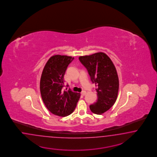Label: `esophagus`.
<instances>
[{
    "instance_id": "34e87169",
    "label": "esophagus",
    "mask_w": 157,
    "mask_h": 157,
    "mask_svg": "<svg viewBox=\"0 0 157 157\" xmlns=\"http://www.w3.org/2000/svg\"><path fill=\"white\" fill-rule=\"evenodd\" d=\"M86 94V92L85 91H82L81 92V95H85Z\"/></svg>"
}]
</instances>
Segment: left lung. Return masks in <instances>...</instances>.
<instances>
[{
    "label": "left lung",
    "instance_id": "1",
    "mask_svg": "<svg viewBox=\"0 0 157 157\" xmlns=\"http://www.w3.org/2000/svg\"><path fill=\"white\" fill-rule=\"evenodd\" d=\"M79 60L96 86L98 98L94 104L90 105L91 111L95 114H102L114 105L117 97L119 81L116 69L105 53L80 56Z\"/></svg>",
    "mask_w": 157,
    "mask_h": 157
}]
</instances>
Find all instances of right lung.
I'll return each mask as SVG.
<instances>
[{"mask_svg":"<svg viewBox=\"0 0 157 157\" xmlns=\"http://www.w3.org/2000/svg\"><path fill=\"white\" fill-rule=\"evenodd\" d=\"M74 57L56 55L50 57L43 69L40 79L41 95L48 109L52 114L64 117L74 112L80 94L63 91L64 76Z\"/></svg>","mask_w":157,"mask_h":157,"instance_id":"right-lung-1","label":"right lung"}]
</instances>
